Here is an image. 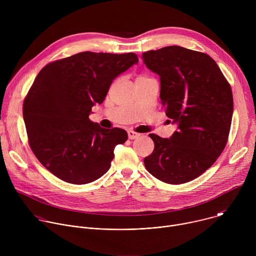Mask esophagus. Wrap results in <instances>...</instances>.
Returning a JSON list of instances; mask_svg holds the SVG:
<instances>
[{"label": "esophagus", "instance_id": "esophagus-1", "mask_svg": "<svg viewBox=\"0 0 256 256\" xmlns=\"http://www.w3.org/2000/svg\"><path fill=\"white\" fill-rule=\"evenodd\" d=\"M128 138H130V140H134V138H138L140 134L138 132H134V130H128Z\"/></svg>", "mask_w": 256, "mask_h": 256}]
</instances>
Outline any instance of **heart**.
<instances>
[{"label": "heart", "instance_id": "obj_1", "mask_svg": "<svg viewBox=\"0 0 256 256\" xmlns=\"http://www.w3.org/2000/svg\"><path fill=\"white\" fill-rule=\"evenodd\" d=\"M140 78H146V77L144 76H138L136 77V79H140Z\"/></svg>", "mask_w": 256, "mask_h": 256}]
</instances>
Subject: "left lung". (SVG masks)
I'll return each mask as SVG.
<instances>
[{
  "mask_svg": "<svg viewBox=\"0 0 256 256\" xmlns=\"http://www.w3.org/2000/svg\"><path fill=\"white\" fill-rule=\"evenodd\" d=\"M142 58L160 76L162 105L178 124L170 138L149 134L155 148L144 159V167L165 184H186L208 170L226 147L233 114L231 86L204 52L171 46Z\"/></svg>",
  "mask_w": 256,
  "mask_h": 256,
  "instance_id": "1",
  "label": "left lung"
}]
</instances>
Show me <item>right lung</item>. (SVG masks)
Masks as SVG:
<instances>
[{"label": "right lung", "mask_w": 256, "mask_h": 256, "mask_svg": "<svg viewBox=\"0 0 256 256\" xmlns=\"http://www.w3.org/2000/svg\"><path fill=\"white\" fill-rule=\"evenodd\" d=\"M138 60L134 52H84L48 64L23 102L28 144L54 176L86 184L110 168L116 146L128 140L124 130L103 128L90 120L114 78Z\"/></svg>", "instance_id": "add662e5"}]
</instances>
